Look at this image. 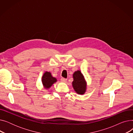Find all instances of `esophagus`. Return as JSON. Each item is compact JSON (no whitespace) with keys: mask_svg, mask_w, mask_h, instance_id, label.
I'll use <instances>...</instances> for the list:
<instances>
[{"mask_svg":"<svg viewBox=\"0 0 133 133\" xmlns=\"http://www.w3.org/2000/svg\"><path fill=\"white\" fill-rule=\"evenodd\" d=\"M66 80H67V79H65V78H61V81L62 82H66Z\"/></svg>","mask_w":133,"mask_h":133,"instance_id":"1","label":"esophagus"}]
</instances>
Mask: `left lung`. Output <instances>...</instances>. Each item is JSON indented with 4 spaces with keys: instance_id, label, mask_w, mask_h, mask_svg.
I'll list each match as a JSON object with an SVG mask.
<instances>
[{
    "instance_id": "left-lung-1",
    "label": "left lung",
    "mask_w": 133,
    "mask_h": 133,
    "mask_svg": "<svg viewBox=\"0 0 133 133\" xmlns=\"http://www.w3.org/2000/svg\"><path fill=\"white\" fill-rule=\"evenodd\" d=\"M73 77L72 86L75 91L79 94H83L86 89V82L83 75L80 71H77L74 73Z\"/></svg>"
}]
</instances>
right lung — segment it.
Wrapping results in <instances>:
<instances>
[{"label": "right lung", "instance_id": "add662e5", "mask_svg": "<svg viewBox=\"0 0 133 133\" xmlns=\"http://www.w3.org/2000/svg\"><path fill=\"white\" fill-rule=\"evenodd\" d=\"M57 80V79L53 77L50 72H46L42 77V82L46 89L51 87Z\"/></svg>", "mask_w": 133, "mask_h": 133}]
</instances>
